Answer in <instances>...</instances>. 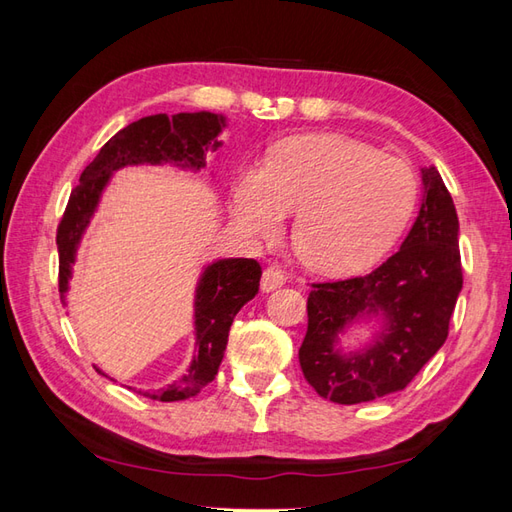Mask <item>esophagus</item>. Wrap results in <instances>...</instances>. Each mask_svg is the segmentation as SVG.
Returning <instances> with one entry per match:
<instances>
[{
	"label": "esophagus",
	"mask_w": 512,
	"mask_h": 512,
	"mask_svg": "<svg viewBox=\"0 0 512 512\" xmlns=\"http://www.w3.org/2000/svg\"><path fill=\"white\" fill-rule=\"evenodd\" d=\"M284 284H286V275L281 273V270H277V268H266L264 270V275H262V290L264 292H273Z\"/></svg>",
	"instance_id": "1"
}]
</instances>
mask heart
<instances>
[{"mask_svg":"<svg viewBox=\"0 0 512 512\" xmlns=\"http://www.w3.org/2000/svg\"><path fill=\"white\" fill-rule=\"evenodd\" d=\"M413 204L416 178L405 160L339 134L284 140L266 167L239 171L231 191V217L246 235H275L297 211L292 246L323 275H350L383 257Z\"/></svg>","mask_w":512,"mask_h":512,"instance_id":"b5f03b06","label":"heart"}]
</instances>
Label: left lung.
I'll return each mask as SVG.
<instances>
[{
  "mask_svg": "<svg viewBox=\"0 0 512 512\" xmlns=\"http://www.w3.org/2000/svg\"><path fill=\"white\" fill-rule=\"evenodd\" d=\"M422 202L398 253L372 273L312 284L299 363L317 394L339 405L405 389L447 341L462 290L460 222L436 167H422ZM378 320L373 339L343 351L354 322Z\"/></svg>",
  "mask_w": 512,
  "mask_h": 512,
  "instance_id": "obj_1",
  "label": "left lung"
}]
</instances>
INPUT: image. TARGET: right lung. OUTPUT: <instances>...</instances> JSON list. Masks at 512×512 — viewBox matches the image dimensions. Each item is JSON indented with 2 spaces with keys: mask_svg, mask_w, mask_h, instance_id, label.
Masks as SVG:
<instances>
[{
  "mask_svg": "<svg viewBox=\"0 0 512 512\" xmlns=\"http://www.w3.org/2000/svg\"><path fill=\"white\" fill-rule=\"evenodd\" d=\"M224 127V114L180 112L171 118L167 114H156L140 118L107 140L99 156L83 169L57 228L59 292L63 303L65 292L70 288L76 250L114 173L123 167L138 165H169L182 171H200L206 167V154L222 147V140L217 136ZM259 277H262V266L255 259L228 257L204 266L195 286V350L187 374L162 389L143 391L147 398L162 402L184 400L211 383L224 358L228 330L235 314L257 295Z\"/></svg>",
  "mask_w": 512,
  "mask_h": 512,
  "instance_id": "1",
  "label": "right lung"
}]
</instances>
